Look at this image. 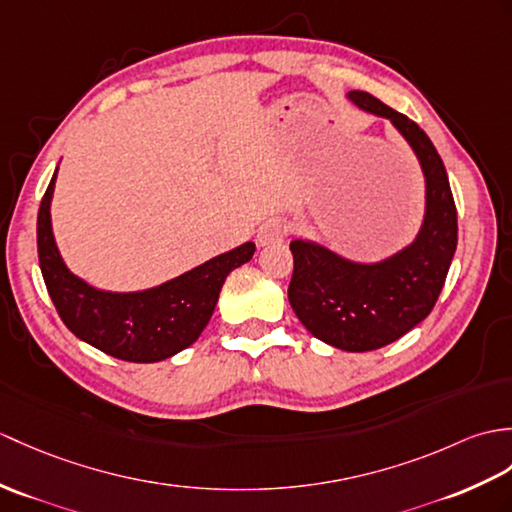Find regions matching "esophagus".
<instances>
[{"label": "esophagus", "mask_w": 512, "mask_h": 512, "mask_svg": "<svg viewBox=\"0 0 512 512\" xmlns=\"http://www.w3.org/2000/svg\"><path fill=\"white\" fill-rule=\"evenodd\" d=\"M285 237V224L279 218H272L264 222L257 231V244L259 246H270V244H279Z\"/></svg>", "instance_id": "1"}]
</instances>
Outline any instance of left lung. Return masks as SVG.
<instances>
[{
	"label": "left lung",
	"mask_w": 512,
	"mask_h": 512,
	"mask_svg": "<svg viewBox=\"0 0 512 512\" xmlns=\"http://www.w3.org/2000/svg\"><path fill=\"white\" fill-rule=\"evenodd\" d=\"M360 109L397 126L425 174V220L408 248L379 264H353L314 242L294 240L288 299L318 340L342 351H373L399 340L434 310L458 244V213L441 154L419 124L366 91Z\"/></svg>",
	"instance_id": "left-lung-1"
}]
</instances>
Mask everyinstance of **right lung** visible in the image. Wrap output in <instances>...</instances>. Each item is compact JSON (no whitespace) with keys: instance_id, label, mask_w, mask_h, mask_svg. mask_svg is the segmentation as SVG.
Instances as JSON below:
<instances>
[{"instance_id":"obj_1","label":"right lung","mask_w":512,"mask_h":512,"mask_svg":"<svg viewBox=\"0 0 512 512\" xmlns=\"http://www.w3.org/2000/svg\"><path fill=\"white\" fill-rule=\"evenodd\" d=\"M54 178L39 207L37 248L45 288L71 334L126 362H159L196 342L216 310L224 279L253 257L255 244L213 257L159 288L100 292L71 275L56 251L50 222Z\"/></svg>"}]
</instances>
